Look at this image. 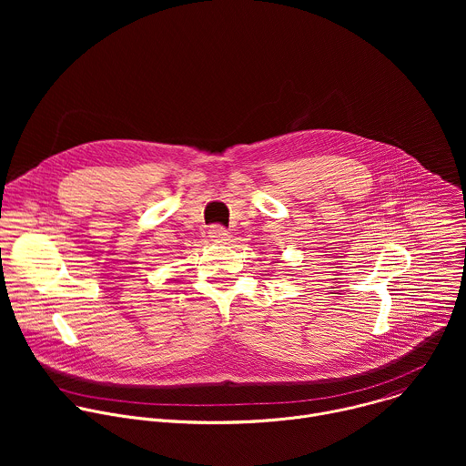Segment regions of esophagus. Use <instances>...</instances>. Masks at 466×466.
<instances>
[{
	"label": "esophagus",
	"mask_w": 466,
	"mask_h": 466,
	"mask_svg": "<svg viewBox=\"0 0 466 466\" xmlns=\"http://www.w3.org/2000/svg\"><path fill=\"white\" fill-rule=\"evenodd\" d=\"M210 238H212V241H218V243H223V241H227L230 236H228V230L227 228H223L221 225H216V227H212L210 228Z\"/></svg>",
	"instance_id": "esophagus-1"
}]
</instances>
